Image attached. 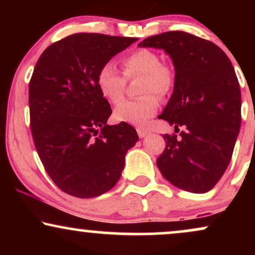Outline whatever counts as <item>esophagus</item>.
<instances>
[{
    "mask_svg": "<svg viewBox=\"0 0 255 255\" xmlns=\"http://www.w3.org/2000/svg\"><path fill=\"white\" fill-rule=\"evenodd\" d=\"M136 131H137V135H139L140 137H145L148 133H150L147 129H145V128H141V127L136 128Z\"/></svg>",
    "mask_w": 255,
    "mask_h": 255,
    "instance_id": "esophagus-1",
    "label": "esophagus"
}]
</instances>
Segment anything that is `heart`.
<instances>
[{
  "label": "heart",
  "mask_w": 255,
  "mask_h": 255,
  "mask_svg": "<svg viewBox=\"0 0 255 255\" xmlns=\"http://www.w3.org/2000/svg\"><path fill=\"white\" fill-rule=\"evenodd\" d=\"M122 68L125 77L113 62L104 63L97 74L98 90L109 103L118 104L124 98L126 79L130 80L141 75L139 92L144 96L120 103L114 110V118L119 122L142 125L159 108L157 96L165 97L171 92L175 83L174 71L160 62L159 55L150 49H136L126 55L122 58Z\"/></svg>",
  "instance_id": "b5f03b06"
}]
</instances>
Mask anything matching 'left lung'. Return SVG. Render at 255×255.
<instances>
[{
    "instance_id": "left-lung-1",
    "label": "left lung",
    "mask_w": 255,
    "mask_h": 255,
    "mask_svg": "<svg viewBox=\"0 0 255 255\" xmlns=\"http://www.w3.org/2000/svg\"><path fill=\"white\" fill-rule=\"evenodd\" d=\"M144 48L163 49L175 67L174 91L158 118L183 127L164 134L157 158L164 178L192 193L211 191L233 156L241 126V91L229 57L219 46L182 31L146 38Z\"/></svg>"
}]
</instances>
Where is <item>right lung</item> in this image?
Returning a JSON list of instances; mask_svg holds the SVG:
<instances>
[{
	"label": "right lung",
	"instance_id": "obj_1",
	"mask_svg": "<svg viewBox=\"0 0 255 255\" xmlns=\"http://www.w3.org/2000/svg\"><path fill=\"white\" fill-rule=\"evenodd\" d=\"M136 40L75 33L38 58L28 86L32 136L45 171L67 194L86 199L110 191L139 140L130 125L107 124L113 111L97 86L99 68Z\"/></svg>",
	"mask_w": 255,
	"mask_h": 255
}]
</instances>
